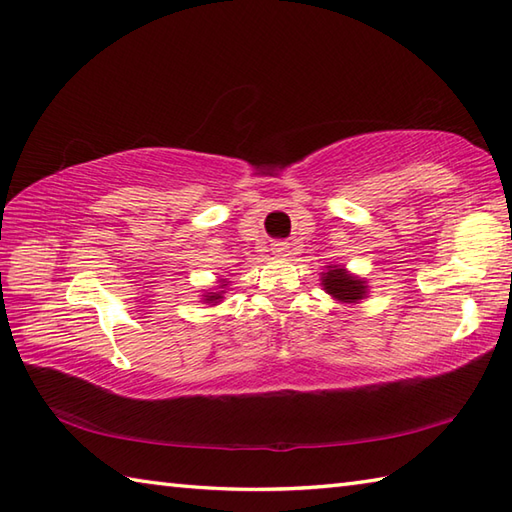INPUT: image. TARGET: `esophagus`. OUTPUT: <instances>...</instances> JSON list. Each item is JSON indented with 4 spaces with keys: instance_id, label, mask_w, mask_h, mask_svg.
Masks as SVG:
<instances>
[{
    "instance_id": "obj_1",
    "label": "esophagus",
    "mask_w": 512,
    "mask_h": 512,
    "mask_svg": "<svg viewBox=\"0 0 512 512\" xmlns=\"http://www.w3.org/2000/svg\"><path fill=\"white\" fill-rule=\"evenodd\" d=\"M273 253L277 257H288L290 255V244L288 242H275L273 244Z\"/></svg>"
}]
</instances>
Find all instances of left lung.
Masks as SVG:
<instances>
[{
  "label": "left lung",
  "instance_id": "8db88e82",
  "mask_svg": "<svg viewBox=\"0 0 512 512\" xmlns=\"http://www.w3.org/2000/svg\"><path fill=\"white\" fill-rule=\"evenodd\" d=\"M321 286L323 290L332 295L336 301L341 303H356L365 299L367 286L363 279L347 273L341 266H328V270L321 275Z\"/></svg>",
  "mask_w": 512,
  "mask_h": 512
}]
</instances>
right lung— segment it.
I'll return each instance as SVG.
<instances>
[{
    "mask_svg": "<svg viewBox=\"0 0 512 512\" xmlns=\"http://www.w3.org/2000/svg\"><path fill=\"white\" fill-rule=\"evenodd\" d=\"M222 286H226V281ZM224 292V290H222ZM222 292H204V301L206 303H211V306H217V303H220L224 297H222Z\"/></svg>",
    "mask_w": 512,
    "mask_h": 512,
    "instance_id": "obj_1",
    "label": "right lung"
}]
</instances>
